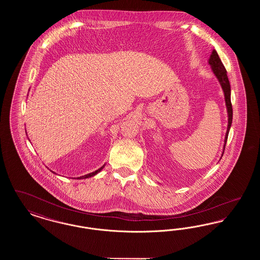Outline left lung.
<instances>
[{
    "label": "left lung",
    "instance_id": "1",
    "mask_svg": "<svg viewBox=\"0 0 260 260\" xmlns=\"http://www.w3.org/2000/svg\"><path fill=\"white\" fill-rule=\"evenodd\" d=\"M209 63L211 66L212 72L213 74L216 76V78L218 79L221 87H222L223 91H224V96H225V102H226V106H227V112H228V126H227V132H226V136H225V140H224V149L225 145L227 142V138H228V134H229V129L232 124V119H233V109H232V103H231V88H230V83L227 77V71L223 65L222 62L220 60L216 50H212V53L210 55ZM224 153V151H223Z\"/></svg>",
    "mask_w": 260,
    "mask_h": 260
}]
</instances>
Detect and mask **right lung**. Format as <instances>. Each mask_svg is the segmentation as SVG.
I'll return each instance as SVG.
<instances>
[{
  "label": "right lung",
  "mask_w": 260,
  "mask_h": 260,
  "mask_svg": "<svg viewBox=\"0 0 260 260\" xmlns=\"http://www.w3.org/2000/svg\"><path fill=\"white\" fill-rule=\"evenodd\" d=\"M104 167V166H103ZM103 167H101L100 169H99L98 171H95V172H93V173H88V174H86V175H84V176H80L78 179H83V178H88V177H91V176H93V175H95L96 173H99L102 169H103Z\"/></svg>",
  "instance_id": "add662e5"
}]
</instances>
